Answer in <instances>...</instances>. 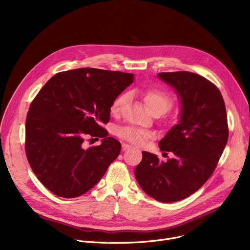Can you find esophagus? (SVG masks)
Returning a JSON list of instances; mask_svg holds the SVG:
<instances>
[{
	"mask_svg": "<svg viewBox=\"0 0 250 250\" xmlns=\"http://www.w3.org/2000/svg\"><path fill=\"white\" fill-rule=\"evenodd\" d=\"M130 149H133L132 146L127 145V144H123V151H127V150H130Z\"/></svg>",
	"mask_w": 250,
	"mask_h": 250,
	"instance_id": "1",
	"label": "esophagus"
}]
</instances>
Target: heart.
Returning <instances> with one entry per match:
<instances>
[{
    "label": "heart",
    "instance_id": "1",
    "mask_svg": "<svg viewBox=\"0 0 250 250\" xmlns=\"http://www.w3.org/2000/svg\"><path fill=\"white\" fill-rule=\"evenodd\" d=\"M142 97L147 108L152 112L165 113L172 106V99L164 91L159 89H147L142 92ZM129 99V93L124 92L118 95L110 105V112L112 115H120ZM117 136L121 139L133 144L135 146L141 147L145 145L146 142L151 139L152 134L135 126H122L117 129Z\"/></svg>",
    "mask_w": 250,
    "mask_h": 250
}]
</instances>
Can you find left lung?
Returning <instances> with one entry per match:
<instances>
[{"label": "left lung", "instance_id": "left-lung-1", "mask_svg": "<svg viewBox=\"0 0 250 250\" xmlns=\"http://www.w3.org/2000/svg\"><path fill=\"white\" fill-rule=\"evenodd\" d=\"M180 99L179 123L159 142L173 158L159 161L157 155L143 152L135 176L151 198L174 203L199 190L214 172L228 141L224 99L206 78L190 72L160 73Z\"/></svg>", "mask_w": 250, "mask_h": 250}]
</instances>
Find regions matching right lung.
<instances>
[{
    "label": "right lung",
    "mask_w": 250,
    "mask_h": 250,
    "mask_svg": "<svg viewBox=\"0 0 250 250\" xmlns=\"http://www.w3.org/2000/svg\"><path fill=\"white\" fill-rule=\"evenodd\" d=\"M134 81V75L82 68L51 77L32 101L26 118L25 151L30 167L56 195L71 199L90 190L121 153L102 124L112 101ZM99 146L83 148L87 138Z\"/></svg>",
    "instance_id": "obj_1"
}]
</instances>
